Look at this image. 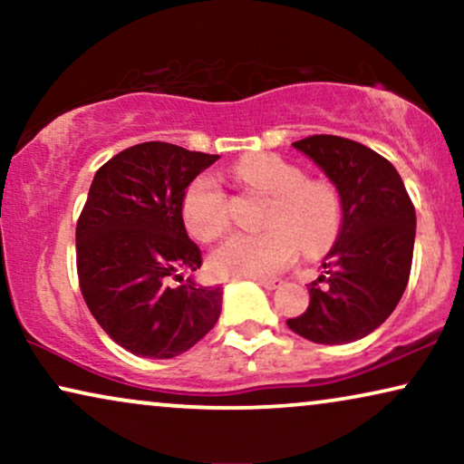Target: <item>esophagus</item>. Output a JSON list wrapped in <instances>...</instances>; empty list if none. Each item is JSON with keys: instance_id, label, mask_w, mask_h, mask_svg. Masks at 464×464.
Instances as JSON below:
<instances>
[{"instance_id": "esophagus-1", "label": "esophagus", "mask_w": 464, "mask_h": 464, "mask_svg": "<svg viewBox=\"0 0 464 464\" xmlns=\"http://www.w3.org/2000/svg\"><path fill=\"white\" fill-rule=\"evenodd\" d=\"M256 281H257V285H262V287L268 289V291L278 289L283 285L281 278H256Z\"/></svg>"}]
</instances>
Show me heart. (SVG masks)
Here are the masks:
<instances>
[{"mask_svg":"<svg viewBox=\"0 0 464 464\" xmlns=\"http://www.w3.org/2000/svg\"><path fill=\"white\" fill-rule=\"evenodd\" d=\"M238 179L270 196L262 234H234L211 256L218 276H272L300 253H321L338 237L344 207L329 181L308 179L297 164L275 154L246 156L237 164ZM186 227L198 240H215L230 227V205L218 179L200 175L181 202Z\"/></svg>","mask_w":464,"mask_h":464,"instance_id":"1","label":"heart"}]
</instances>
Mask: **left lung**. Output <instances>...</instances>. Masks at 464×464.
Returning <instances> with one entry per match:
<instances>
[{
	"label": "left lung",
	"instance_id": "left-lung-1",
	"mask_svg": "<svg viewBox=\"0 0 464 464\" xmlns=\"http://www.w3.org/2000/svg\"><path fill=\"white\" fill-rule=\"evenodd\" d=\"M340 192L344 219L306 313L291 332L316 344H348L389 319L410 281L416 211L397 169L363 143L313 135L294 143Z\"/></svg>",
	"mask_w": 464,
	"mask_h": 464
}]
</instances>
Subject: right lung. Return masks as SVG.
I'll return each mask as SVG.
<instances>
[{"instance_id":"1","label":"right lung","mask_w":464,"mask_h":464,"mask_svg":"<svg viewBox=\"0 0 464 464\" xmlns=\"http://www.w3.org/2000/svg\"><path fill=\"white\" fill-rule=\"evenodd\" d=\"M218 158L148 141L94 175L75 227L80 289L103 332L137 357H177L219 319L221 287L181 276L202 264L183 226V194Z\"/></svg>"}]
</instances>
